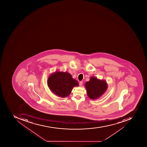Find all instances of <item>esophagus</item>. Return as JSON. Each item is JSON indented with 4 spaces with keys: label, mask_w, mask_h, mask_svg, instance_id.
<instances>
[{
    "label": "esophagus",
    "mask_w": 147,
    "mask_h": 147,
    "mask_svg": "<svg viewBox=\"0 0 147 147\" xmlns=\"http://www.w3.org/2000/svg\"><path fill=\"white\" fill-rule=\"evenodd\" d=\"M83 84V81H80L79 83V85L80 86H82Z\"/></svg>",
    "instance_id": "obj_1"
}]
</instances>
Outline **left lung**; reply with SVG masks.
<instances>
[{
  "label": "left lung",
  "instance_id": "obj_1",
  "mask_svg": "<svg viewBox=\"0 0 147 147\" xmlns=\"http://www.w3.org/2000/svg\"><path fill=\"white\" fill-rule=\"evenodd\" d=\"M84 86L86 89L88 96L92 100L99 98L108 88L105 80L98 79L94 76L90 77V80L84 84Z\"/></svg>",
  "mask_w": 147,
  "mask_h": 147
}]
</instances>
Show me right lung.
<instances>
[{"mask_svg": "<svg viewBox=\"0 0 147 147\" xmlns=\"http://www.w3.org/2000/svg\"><path fill=\"white\" fill-rule=\"evenodd\" d=\"M47 84L54 94L61 98H66L71 94L74 87L78 86L77 80L67 72L56 71L50 74Z\"/></svg>", "mask_w": 147, "mask_h": 147, "instance_id": "obj_1", "label": "right lung"}]
</instances>
